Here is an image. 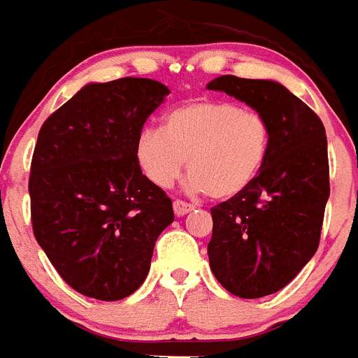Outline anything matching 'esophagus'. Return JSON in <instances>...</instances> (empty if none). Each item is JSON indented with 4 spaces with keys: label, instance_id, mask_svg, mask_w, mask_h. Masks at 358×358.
<instances>
[{
    "label": "esophagus",
    "instance_id": "34e87169",
    "mask_svg": "<svg viewBox=\"0 0 358 358\" xmlns=\"http://www.w3.org/2000/svg\"><path fill=\"white\" fill-rule=\"evenodd\" d=\"M190 210H194V205H192V203H186V201L182 199L173 201V212H176V215H179V217L188 214Z\"/></svg>",
    "mask_w": 358,
    "mask_h": 358
}]
</instances>
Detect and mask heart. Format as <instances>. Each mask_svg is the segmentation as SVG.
I'll return each mask as SVG.
<instances>
[{
  "label": "heart",
  "mask_w": 358,
  "mask_h": 358,
  "mask_svg": "<svg viewBox=\"0 0 358 358\" xmlns=\"http://www.w3.org/2000/svg\"><path fill=\"white\" fill-rule=\"evenodd\" d=\"M268 146L271 126L262 113L223 100H192L164 115L161 131H141L135 159L159 188L179 179L186 159L190 190L229 199L259 176Z\"/></svg>",
  "instance_id": "heart-1"
}]
</instances>
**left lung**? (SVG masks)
<instances>
[{"instance_id": "8db88e82", "label": "left lung", "mask_w": 358, "mask_h": 358, "mask_svg": "<svg viewBox=\"0 0 358 358\" xmlns=\"http://www.w3.org/2000/svg\"><path fill=\"white\" fill-rule=\"evenodd\" d=\"M249 104L268 120L271 146L259 176L210 208V268L239 298L280 291L313 258L329 197L324 124L278 82L225 75L206 85Z\"/></svg>"}]
</instances>
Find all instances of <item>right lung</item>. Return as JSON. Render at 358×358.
Masks as SVG:
<instances>
[{"mask_svg": "<svg viewBox=\"0 0 358 358\" xmlns=\"http://www.w3.org/2000/svg\"><path fill=\"white\" fill-rule=\"evenodd\" d=\"M170 93L150 78L87 84L43 122L29 194L34 238L62 280L104 302L146 280L172 199L143 176L135 143Z\"/></svg>", "mask_w": 358, "mask_h": 358, "instance_id": "add662e5", "label": "right lung"}]
</instances>
